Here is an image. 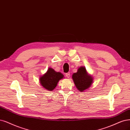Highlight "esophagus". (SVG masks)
<instances>
[{"mask_svg":"<svg viewBox=\"0 0 130 130\" xmlns=\"http://www.w3.org/2000/svg\"><path fill=\"white\" fill-rule=\"evenodd\" d=\"M66 76L68 78H69L70 77V72H68V73H66Z\"/></svg>","mask_w":130,"mask_h":130,"instance_id":"1","label":"esophagus"}]
</instances>
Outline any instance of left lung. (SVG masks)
Wrapping results in <instances>:
<instances>
[{"label":"left lung","mask_w":130,"mask_h":130,"mask_svg":"<svg viewBox=\"0 0 130 130\" xmlns=\"http://www.w3.org/2000/svg\"><path fill=\"white\" fill-rule=\"evenodd\" d=\"M72 79L76 88L81 92L89 89L93 83V77L88 74L86 68L80 66L77 72L72 75Z\"/></svg>","instance_id":"left-lung-1"}]
</instances>
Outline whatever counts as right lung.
Segmentation results:
<instances>
[{
	"label": "right lung",
	"instance_id": "1",
	"mask_svg": "<svg viewBox=\"0 0 130 130\" xmlns=\"http://www.w3.org/2000/svg\"><path fill=\"white\" fill-rule=\"evenodd\" d=\"M63 78L64 76L61 73L49 68L46 73L40 76V83L46 90L52 91L56 87L59 80Z\"/></svg>",
	"mask_w": 130,
	"mask_h": 130
}]
</instances>
